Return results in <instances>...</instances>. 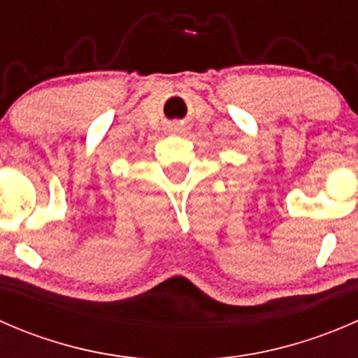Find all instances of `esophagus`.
<instances>
[{"label":"esophagus","mask_w":358,"mask_h":358,"mask_svg":"<svg viewBox=\"0 0 358 358\" xmlns=\"http://www.w3.org/2000/svg\"><path fill=\"white\" fill-rule=\"evenodd\" d=\"M173 131H182V126H173Z\"/></svg>","instance_id":"34e87169"}]
</instances>
